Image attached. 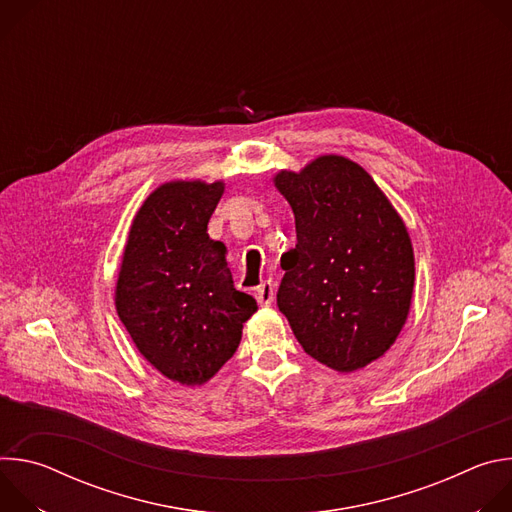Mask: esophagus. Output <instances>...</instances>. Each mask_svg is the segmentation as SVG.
I'll list each match as a JSON object with an SVG mask.
<instances>
[{
	"instance_id": "34e87169",
	"label": "esophagus",
	"mask_w": 512,
	"mask_h": 512,
	"mask_svg": "<svg viewBox=\"0 0 512 512\" xmlns=\"http://www.w3.org/2000/svg\"><path fill=\"white\" fill-rule=\"evenodd\" d=\"M255 298H257V302H259L261 306H271V304H273L275 289H273L271 281H265V283H261V285L257 287V291H255Z\"/></svg>"
}]
</instances>
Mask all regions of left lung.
I'll return each instance as SVG.
<instances>
[{
	"instance_id": "8db88e82",
	"label": "left lung",
	"mask_w": 512,
	"mask_h": 512,
	"mask_svg": "<svg viewBox=\"0 0 512 512\" xmlns=\"http://www.w3.org/2000/svg\"><path fill=\"white\" fill-rule=\"evenodd\" d=\"M273 184L298 235L281 255L277 308L312 358L338 373L364 369L395 344L411 310L415 257L403 218L344 156L281 170Z\"/></svg>"
}]
</instances>
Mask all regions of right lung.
Segmentation results:
<instances>
[{"mask_svg": "<svg viewBox=\"0 0 512 512\" xmlns=\"http://www.w3.org/2000/svg\"><path fill=\"white\" fill-rule=\"evenodd\" d=\"M223 192V180L160 184L133 216L115 285V308L135 348L186 387L221 371L257 312L233 285L227 247L206 233Z\"/></svg>", "mask_w": 512, "mask_h": 512, "instance_id": "right-lung-1", "label": "right lung"}]
</instances>
